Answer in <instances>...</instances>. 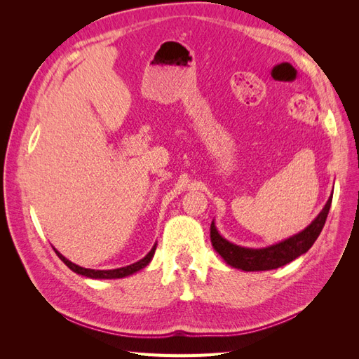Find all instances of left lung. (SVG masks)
I'll use <instances>...</instances> for the list:
<instances>
[{"mask_svg": "<svg viewBox=\"0 0 359 359\" xmlns=\"http://www.w3.org/2000/svg\"><path fill=\"white\" fill-rule=\"evenodd\" d=\"M331 202L332 198L328 199L320 214L311 222L309 227H306L298 235H293L289 240L281 241L276 245L266 248H244L235 245L220 236V233L215 229L214 222L211 223V244L215 252L233 268L243 271L276 269L309 252V248L318 240V236L320 235L325 226V222H327Z\"/></svg>", "mask_w": 359, "mask_h": 359, "instance_id": "obj_1", "label": "left lung"}]
</instances>
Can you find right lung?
I'll list each match as a JSON object with an SVG mask.
<instances>
[{
    "label": "right lung",
    "mask_w": 359,
    "mask_h": 359,
    "mask_svg": "<svg viewBox=\"0 0 359 359\" xmlns=\"http://www.w3.org/2000/svg\"><path fill=\"white\" fill-rule=\"evenodd\" d=\"M154 252H156V245H154L153 248H151V252H149L144 259H140L139 262H136V264H132V265H128V266H123V268H116V269H103V271H102V269H88V268H82V266H79V265H74L73 262H70L69 259L64 257L60 252H57V250H55V253L58 255V257H60V259L62 260V262L66 264L72 271H74V273H78V274H81V276L90 277V278H123V277H127V276H130V274L136 273V271L145 268V266L151 262V259H153Z\"/></svg>",
    "instance_id": "obj_1"
}]
</instances>
